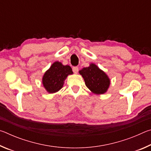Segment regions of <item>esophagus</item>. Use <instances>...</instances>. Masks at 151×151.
<instances>
[{
    "label": "esophagus",
    "mask_w": 151,
    "mask_h": 151,
    "mask_svg": "<svg viewBox=\"0 0 151 151\" xmlns=\"http://www.w3.org/2000/svg\"><path fill=\"white\" fill-rule=\"evenodd\" d=\"M73 71L74 73L76 74V73H78V68L77 67V66H73Z\"/></svg>",
    "instance_id": "1"
}]
</instances>
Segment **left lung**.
<instances>
[{"instance_id": "1", "label": "left lung", "mask_w": 151, "mask_h": 151, "mask_svg": "<svg viewBox=\"0 0 151 151\" xmlns=\"http://www.w3.org/2000/svg\"><path fill=\"white\" fill-rule=\"evenodd\" d=\"M79 73L83 76L86 86L94 94H104L109 87L110 79L108 76L94 64L83 68Z\"/></svg>"}]
</instances>
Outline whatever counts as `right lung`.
<instances>
[{
  "mask_svg": "<svg viewBox=\"0 0 151 151\" xmlns=\"http://www.w3.org/2000/svg\"><path fill=\"white\" fill-rule=\"evenodd\" d=\"M72 68L68 65H63L60 62L54 63L45 73L42 84L49 93H54L63 87L64 81L68 75H72Z\"/></svg>",
  "mask_w": 151,
  "mask_h": 151,
  "instance_id": "obj_1",
  "label": "right lung"
}]
</instances>
